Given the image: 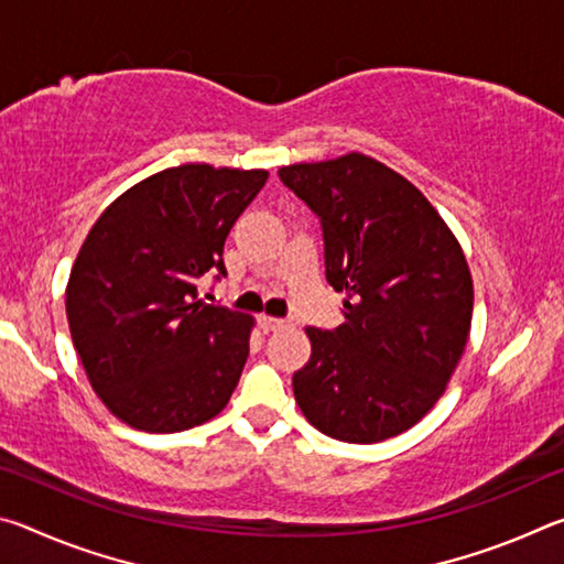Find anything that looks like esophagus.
<instances>
[{
  "label": "esophagus",
  "mask_w": 564,
  "mask_h": 564,
  "mask_svg": "<svg viewBox=\"0 0 564 564\" xmlns=\"http://www.w3.org/2000/svg\"><path fill=\"white\" fill-rule=\"evenodd\" d=\"M259 326L269 333V330H283V328H289L291 326V321H285V318H273V316H263L259 318Z\"/></svg>",
  "instance_id": "34e87169"
}]
</instances>
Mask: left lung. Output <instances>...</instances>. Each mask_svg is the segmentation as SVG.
<instances>
[{
    "mask_svg": "<svg viewBox=\"0 0 564 564\" xmlns=\"http://www.w3.org/2000/svg\"><path fill=\"white\" fill-rule=\"evenodd\" d=\"M279 176L321 218L326 279L346 293V323L305 328L311 358L293 373L295 403L343 443L405 433L445 393L470 333L463 248L405 176L358 151Z\"/></svg>",
    "mask_w": 564,
    "mask_h": 564,
    "instance_id": "1",
    "label": "left lung"
}]
</instances>
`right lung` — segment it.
<instances>
[{"label": "right lung", "instance_id": "right-lung-1", "mask_svg": "<svg viewBox=\"0 0 564 564\" xmlns=\"http://www.w3.org/2000/svg\"><path fill=\"white\" fill-rule=\"evenodd\" d=\"M265 178L263 169H164L91 226L66 283V318L94 393L121 423L178 433L226 408L253 318L198 301L196 279L226 275V236Z\"/></svg>", "mask_w": 564, "mask_h": 564}]
</instances>
